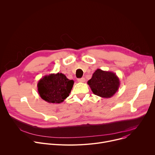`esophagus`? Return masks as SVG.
<instances>
[{
  "label": "esophagus",
  "instance_id": "1",
  "mask_svg": "<svg viewBox=\"0 0 155 155\" xmlns=\"http://www.w3.org/2000/svg\"><path fill=\"white\" fill-rule=\"evenodd\" d=\"M78 81L80 83H83L85 81V78H78Z\"/></svg>",
  "mask_w": 155,
  "mask_h": 155
}]
</instances>
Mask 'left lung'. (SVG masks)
<instances>
[{"label":"left lung","mask_w":155,"mask_h":155,"mask_svg":"<svg viewBox=\"0 0 155 155\" xmlns=\"http://www.w3.org/2000/svg\"><path fill=\"white\" fill-rule=\"evenodd\" d=\"M93 93L103 98H110L118 90L120 79L112 72L97 69L87 82Z\"/></svg>","instance_id":"obj_1"}]
</instances>
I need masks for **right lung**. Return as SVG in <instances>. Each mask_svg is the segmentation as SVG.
Returning a JSON list of instances; mask_svg holds the SVG:
<instances>
[{"label":"right lung","mask_w":155,"mask_h":155,"mask_svg":"<svg viewBox=\"0 0 155 155\" xmlns=\"http://www.w3.org/2000/svg\"><path fill=\"white\" fill-rule=\"evenodd\" d=\"M74 83V80H69L62 73L51 74L38 81V93L48 103L60 104L69 96Z\"/></svg>","instance_id":"add662e5"}]
</instances>
